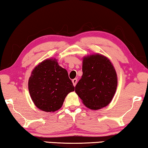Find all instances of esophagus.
<instances>
[{"label": "esophagus", "mask_w": 148, "mask_h": 148, "mask_svg": "<svg viewBox=\"0 0 148 148\" xmlns=\"http://www.w3.org/2000/svg\"><path fill=\"white\" fill-rule=\"evenodd\" d=\"M72 83H73L74 86H76V84H77V79L74 78V79H72Z\"/></svg>", "instance_id": "34e87169"}]
</instances>
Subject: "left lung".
Masks as SVG:
<instances>
[{"label": "left lung", "mask_w": 148, "mask_h": 148, "mask_svg": "<svg viewBox=\"0 0 148 148\" xmlns=\"http://www.w3.org/2000/svg\"><path fill=\"white\" fill-rule=\"evenodd\" d=\"M82 72L75 91L83 103L92 110L108 105L117 86L116 70L110 60L99 54L84 57Z\"/></svg>", "instance_id": "1"}]
</instances>
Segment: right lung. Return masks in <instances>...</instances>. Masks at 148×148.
I'll list each match as a JSON object with an SVG mask.
<instances>
[{
	"label": "right lung",
	"instance_id": "add662e5",
	"mask_svg": "<svg viewBox=\"0 0 148 148\" xmlns=\"http://www.w3.org/2000/svg\"><path fill=\"white\" fill-rule=\"evenodd\" d=\"M28 86L34 104L46 112L59 110L66 95L74 91L66 70L60 66L55 59H46L35 67Z\"/></svg>",
	"mask_w": 148,
	"mask_h": 148
}]
</instances>
